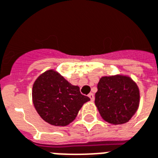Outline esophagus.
<instances>
[{"label":"esophagus","instance_id":"esophagus-1","mask_svg":"<svg viewBox=\"0 0 158 158\" xmlns=\"http://www.w3.org/2000/svg\"><path fill=\"white\" fill-rule=\"evenodd\" d=\"M88 96L90 97V101H93L94 100H95V96H94V94H93V93H90V94L88 95Z\"/></svg>","mask_w":158,"mask_h":158}]
</instances>
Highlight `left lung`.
I'll use <instances>...</instances> for the list:
<instances>
[{
    "instance_id": "obj_1",
    "label": "left lung",
    "mask_w": 158,
    "mask_h": 158,
    "mask_svg": "<svg viewBox=\"0 0 158 158\" xmlns=\"http://www.w3.org/2000/svg\"><path fill=\"white\" fill-rule=\"evenodd\" d=\"M95 104L104 120L118 125L129 122L138 110L140 93L128 76L102 77L97 85Z\"/></svg>"
}]
</instances>
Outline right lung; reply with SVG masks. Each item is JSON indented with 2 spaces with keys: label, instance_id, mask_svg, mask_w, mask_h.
I'll return each instance as SVG.
<instances>
[{
  "label": "right lung",
  "instance_id": "right-lung-1",
  "mask_svg": "<svg viewBox=\"0 0 158 158\" xmlns=\"http://www.w3.org/2000/svg\"><path fill=\"white\" fill-rule=\"evenodd\" d=\"M33 104L41 118L51 125L67 126L90 98L53 69L39 76L33 85Z\"/></svg>",
  "mask_w": 158,
  "mask_h": 158
}]
</instances>
